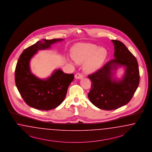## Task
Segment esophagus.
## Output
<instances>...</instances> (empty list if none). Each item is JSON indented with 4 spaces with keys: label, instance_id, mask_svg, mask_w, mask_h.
Returning a JSON list of instances; mask_svg holds the SVG:
<instances>
[{
    "label": "esophagus",
    "instance_id": "esophagus-1",
    "mask_svg": "<svg viewBox=\"0 0 152 152\" xmlns=\"http://www.w3.org/2000/svg\"><path fill=\"white\" fill-rule=\"evenodd\" d=\"M83 77V75L80 74H76L75 76V78L76 79H78V80H81Z\"/></svg>",
    "mask_w": 152,
    "mask_h": 152
}]
</instances>
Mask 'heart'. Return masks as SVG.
Returning <instances> with one entry per match:
<instances>
[{"label": "heart", "mask_w": 152, "mask_h": 152, "mask_svg": "<svg viewBox=\"0 0 152 152\" xmlns=\"http://www.w3.org/2000/svg\"><path fill=\"white\" fill-rule=\"evenodd\" d=\"M107 51L104 47L92 43H80L71 50V57L75 63L83 64L84 73L91 74L101 68L107 57Z\"/></svg>", "instance_id": "b5f03b06"}]
</instances>
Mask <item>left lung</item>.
I'll list each match as a JSON object with an SVG mask.
<instances>
[{
	"mask_svg": "<svg viewBox=\"0 0 152 152\" xmlns=\"http://www.w3.org/2000/svg\"><path fill=\"white\" fill-rule=\"evenodd\" d=\"M114 46V59L111 60L88 77L92 82L88 97L97 107L113 110L129 102L139 83V71L136 58L124 45L111 40ZM124 69L121 78L115 76L117 70Z\"/></svg>",
	"mask_w": 152,
	"mask_h": 152,
	"instance_id": "obj_1",
	"label": "left lung"
}]
</instances>
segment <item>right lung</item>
Wrapping results in <instances>:
<instances>
[{
  "label": "right lung",
  "instance_id": "obj_1",
  "mask_svg": "<svg viewBox=\"0 0 152 152\" xmlns=\"http://www.w3.org/2000/svg\"><path fill=\"white\" fill-rule=\"evenodd\" d=\"M64 39H42L23 51L19 58L15 71L16 86L28 106L41 110L55 109L64 101L69 84L74 80L73 74H64L55 69L50 76L40 78L33 74L30 62L41 50H49L52 45Z\"/></svg>",
  "mask_w": 152,
  "mask_h": 152
}]
</instances>
